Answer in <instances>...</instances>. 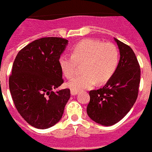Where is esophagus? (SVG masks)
Returning a JSON list of instances; mask_svg holds the SVG:
<instances>
[{"label": "esophagus", "mask_w": 152, "mask_h": 152, "mask_svg": "<svg viewBox=\"0 0 152 152\" xmlns=\"http://www.w3.org/2000/svg\"><path fill=\"white\" fill-rule=\"evenodd\" d=\"M78 94V91H74V90H71V94L72 95H76Z\"/></svg>", "instance_id": "34e87169"}]
</instances>
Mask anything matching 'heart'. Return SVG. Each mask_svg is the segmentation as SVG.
Returning a JSON list of instances; mask_svg holds the SVG:
<instances>
[{"label":"heart","instance_id":"obj_1","mask_svg":"<svg viewBox=\"0 0 152 152\" xmlns=\"http://www.w3.org/2000/svg\"><path fill=\"white\" fill-rule=\"evenodd\" d=\"M119 62V50L114 44L94 39L82 40L72 47L71 56L61 55L59 67L67 79L72 78L78 65L83 74L72 79L67 86L74 91L91 88L97 83L108 82L116 72Z\"/></svg>","mask_w":152,"mask_h":152}]
</instances>
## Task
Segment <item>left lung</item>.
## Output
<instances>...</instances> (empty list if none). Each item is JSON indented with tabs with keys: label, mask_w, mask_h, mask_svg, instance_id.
<instances>
[{
	"label": "left lung",
	"mask_w": 152,
	"mask_h": 152,
	"mask_svg": "<svg viewBox=\"0 0 152 152\" xmlns=\"http://www.w3.org/2000/svg\"><path fill=\"white\" fill-rule=\"evenodd\" d=\"M120 60L112 78L102 88L91 91L87 112L92 120L112 126L123 119L134 106L138 96L140 69L134 50L127 44L115 39Z\"/></svg>",
	"instance_id": "left-lung-1"
}]
</instances>
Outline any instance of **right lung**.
I'll return each instance as SVG.
<instances>
[{"mask_svg":"<svg viewBox=\"0 0 152 152\" xmlns=\"http://www.w3.org/2000/svg\"><path fill=\"white\" fill-rule=\"evenodd\" d=\"M68 44L61 37H43L18 51L9 76L15 106L27 123L48 129L61 119L70 90L54 92L64 82L58 58Z\"/></svg>","mask_w":152,"mask_h":152,"instance_id":"obj_1","label":"right lung"}]
</instances>
